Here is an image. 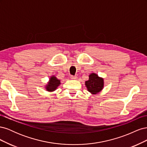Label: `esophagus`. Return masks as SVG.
I'll list each match as a JSON object with an SVG mask.
<instances>
[{"label":"esophagus","mask_w":147,"mask_h":147,"mask_svg":"<svg viewBox=\"0 0 147 147\" xmlns=\"http://www.w3.org/2000/svg\"><path fill=\"white\" fill-rule=\"evenodd\" d=\"M70 78H72V79H77V77L75 76H75H71Z\"/></svg>","instance_id":"obj_1"}]
</instances>
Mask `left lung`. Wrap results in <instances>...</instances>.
I'll return each instance as SVG.
<instances>
[{"instance_id": "1", "label": "left lung", "mask_w": 147, "mask_h": 147, "mask_svg": "<svg viewBox=\"0 0 147 147\" xmlns=\"http://www.w3.org/2000/svg\"><path fill=\"white\" fill-rule=\"evenodd\" d=\"M88 91L92 94H96L103 90L104 86V78L100 77L95 73L89 75V80L85 82Z\"/></svg>"}]
</instances>
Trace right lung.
Here are the masks:
<instances>
[{"label": "right lung", "mask_w": 147, "mask_h": 147, "mask_svg": "<svg viewBox=\"0 0 147 147\" xmlns=\"http://www.w3.org/2000/svg\"><path fill=\"white\" fill-rule=\"evenodd\" d=\"M61 84L60 80L57 79L55 75L51 76L49 80V82L46 84L45 89L48 92H53L55 91L57 88Z\"/></svg>", "instance_id": "right-lung-1"}]
</instances>
